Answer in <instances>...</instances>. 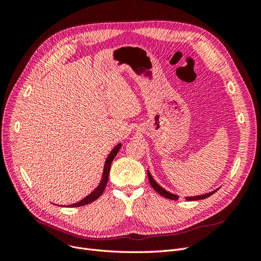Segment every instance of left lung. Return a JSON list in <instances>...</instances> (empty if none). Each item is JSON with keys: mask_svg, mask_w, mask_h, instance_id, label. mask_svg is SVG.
Here are the masks:
<instances>
[{"mask_svg": "<svg viewBox=\"0 0 261 261\" xmlns=\"http://www.w3.org/2000/svg\"><path fill=\"white\" fill-rule=\"evenodd\" d=\"M148 178H149V181H150V185H151V186L153 187V189H154V191H155L158 194H160L161 196L165 197V198H168V199H172V200H177V199H178V196H177V195H174V194H172V193H170V192H168V191H165V189H164L163 187H161L159 184H158L156 181L153 179L152 175L150 174L149 171H148ZM217 191H218V189H217ZM217 191H213V192H210V193H207V194H203V195H200V196L185 197V199H186V200H189V201H191V200L204 199V198H207V197L211 196L213 193H216Z\"/></svg>", "mask_w": 261, "mask_h": 261, "instance_id": "1", "label": "left lung"}]
</instances>
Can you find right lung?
I'll return each instance as SVG.
<instances>
[{
  "mask_svg": "<svg viewBox=\"0 0 261 261\" xmlns=\"http://www.w3.org/2000/svg\"><path fill=\"white\" fill-rule=\"evenodd\" d=\"M122 147V144H118L116 145L113 149L112 151L110 152V154L108 155L107 160H106V163H105V169H103V173H102V177H101V181L100 184L96 187V189H94L93 192H91L88 196L85 197L84 199H82L81 201H78L76 203H72L69 204L68 207H81V206H85V204H88L92 201H94L96 199H98L99 197L102 195V193H103L105 188L107 186V183H108V179H109V173H110V168H111V164H112V161L114 160L115 155L117 154V152L120 151V149ZM67 207V206H66Z\"/></svg>",
  "mask_w": 261,
  "mask_h": 261,
  "instance_id": "add662e5",
  "label": "right lung"
}]
</instances>
